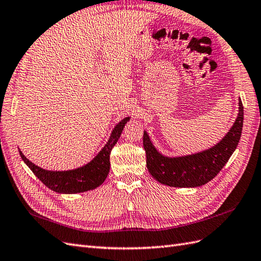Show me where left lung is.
I'll return each instance as SVG.
<instances>
[{"label":"left lung","mask_w":261,"mask_h":261,"mask_svg":"<svg viewBox=\"0 0 261 261\" xmlns=\"http://www.w3.org/2000/svg\"><path fill=\"white\" fill-rule=\"evenodd\" d=\"M244 123V106L239 100V114L230 130L211 149L184 157H165L158 152L144 132L146 164L156 180L170 187H198L211 181L225 166L237 148Z\"/></svg>","instance_id":"8db88e82"}]
</instances>
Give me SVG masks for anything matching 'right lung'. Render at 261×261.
<instances>
[{"label":"right lung","mask_w":261,"mask_h":261,"mask_svg":"<svg viewBox=\"0 0 261 261\" xmlns=\"http://www.w3.org/2000/svg\"><path fill=\"white\" fill-rule=\"evenodd\" d=\"M129 117H126L116 125L112 132L109 142L104 146L98 155L85 166L67 171H49L45 170L33 163H31L20 150V155L24 163L39 178L44 185L56 193L61 194H76L87 192L98 187L106 179L110 173V155L111 151L122 134L125 124L128 122Z\"/></svg>","instance_id":"1"}]
</instances>
